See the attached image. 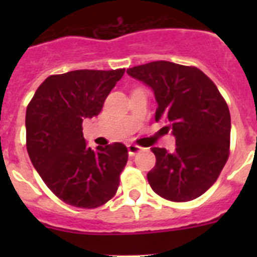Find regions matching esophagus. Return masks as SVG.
<instances>
[{
  "instance_id": "1",
  "label": "esophagus",
  "mask_w": 257,
  "mask_h": 257,
  "mask_svg": "<svg viewBox=\"0 0 257 257\" xmlns=\"http://www.w3.org/2000/svg\"><path fill=\"white\" fill-rule=\"evenodd\" d=\"M127 149H128V154H130L131 157H134L135 154L139 153L140 151H142V147H139V145H135V144H128L127 145Z\"/></svg>"
}]
</instances>
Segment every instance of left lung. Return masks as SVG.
I'll list each match as a JSON object with an SVG mask.
<instances>
[{
	"label": "left lung",
	"mask_w": 257,
	"mask_h": 257,
	"mask_svg": "<svg viewBox=\"0 0 257 257\" xmlns=\"http://www.w3.org/2000/svg\"><path fill=\"white\" fill-rule=\"evenodd\" d=\"M127 74L149 86L158 104L156 121L165 119L176 148H152L156 166L149 185L162 198L188 202L202 196L219 178L229 157L230 113L215 83L196 67L152 61Z\"/></svg>",
	"instance_id": "8db88e82"
}]
</instances>
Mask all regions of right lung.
<instances>
[{"label":"right lung","mask_w":257,"mask_h":257,"mask_svg":"<svg viewBox=\"0 0 257 257\" xmlns=\"http://www.w3.org/2000/svg\"><path fill=\"white\" fill-rule=\"evenodd\" d=\"M124 69L72 70L50 76L27 106V151L32 165L56 197L68 205L95 208L115 194L128 158L122 143L86 145L85 118L100 113Z\"/></svg>","instance_id":"right-lung-1"}]
</instances>
